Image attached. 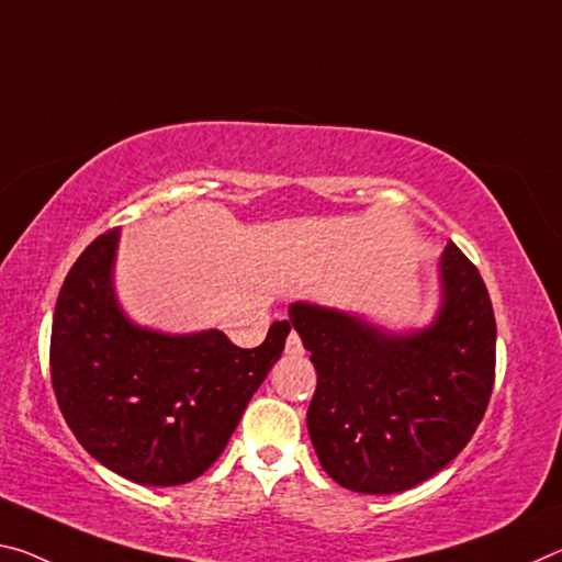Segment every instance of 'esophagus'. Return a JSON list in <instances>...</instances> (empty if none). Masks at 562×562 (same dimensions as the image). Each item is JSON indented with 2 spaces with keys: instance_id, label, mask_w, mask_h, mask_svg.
I'll use <instances>...</instances> for the list:
<instances>
[{
  "instance_id": "34e87169",
  "label": "esophagus",
  "mask_w": 562,
  "mask_h": 562,
  "mask_svg": "<svg viewBox=\"0 0 562 562\" xmlns=\"http://www.w3.org/2000/svg\"><path fill=\"white\" fill-rule=\"evenodd\" d=\"M284 350H288V355H302L305 352V347H302V340L300 335L292 329V333L288 335V345H284Z\"/></svg>"
}]
</instances>
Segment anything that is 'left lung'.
<instances>
[{
  "label": "left lung",
  "instance_id": "left-lung-1",
  "mask_svg": "<svg viewBox=\"0 0 562 562\" xmlns=\"http://www.w3.org/2000/svg\"><path fill=\"white\" fill-rule=\"evenodd\" d=\"M432 327L387 335L335 310L290 307L317 370L307 430L319 465L347 490L403 493L473 438L495 385V315L477 267L445 245Z\"/></svg>",
  "mask_w": 562,
  "mask_h": 562
}]
</instances>
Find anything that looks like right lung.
<instances>
[{
	"instance_id": "1",
	"label": "right lung",
	"mask_w": 562,
	"mask_h": 562,
	"mask_svg": "<svg viewBox=\"0 0 562 562\" xmlns=\"http://www.w3.org/2000/svg\"><path fill=\"white\" fill-rule=\"evenodd\" d=\"M120 229L77 257L61 284L49 372L61 415L104 468L142 485H182L225 450L249 397L280 360L290 323L245 350L225 333L159 335L132 325L112 295Z\"/></svg>"
}]
</instances>
